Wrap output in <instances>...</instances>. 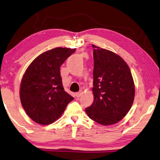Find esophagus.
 <instances>
[{
  "instance_id": "34e87169",
  "label": "esophagus",
  "mask_w": 160,
  "mask_h": 160,
  "mask_svg": "<svg viewBox=\"0 0 160 160\" xmlns=\"http://www.w3.org/2000/svg\"><path fill=\"white\" fill-rule=\"evenodd\" d=\"M82 91H79V92L76 93V96H77V98H79L80 96H82Z\"/></svg>"
}]
</instances>
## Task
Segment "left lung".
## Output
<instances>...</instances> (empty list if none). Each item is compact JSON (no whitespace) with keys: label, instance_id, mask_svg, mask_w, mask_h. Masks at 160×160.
I'll return each instance as SVG.
<instances>
[{"label":"left lung","instance_id":"obj_1","mask_svg":"<svg viewBox=\"0 0 160 160\" xmlns=\"http://www.w3.org/2000/svg\"><path fill=\"white\" fill-rule=\"evenodd\" d=\"M94 101L85 109L91 120L103 125L116 124L125 116L135 97L130 68L118 54L92 45Z\"/></svg>","mask_w":160,"mask_h":160}]
</instances>
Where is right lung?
<instances>
[{
    "label": "right lung",
    "instance_id": "right-lung-1",
    "mask_svg": "<svg viewBox=\"0 0 160 160\" xmlns=\"http://www.w3.org/2000/svg\"><path fill=\"white\" fill-rule=\"evenodd\" d=\"M76 49L57 48L31 63L20 85L21 103L28 116L41 125L55 121L74 98L64 91L60 67Z\"/></svg>",
    "mask_w": 160,
    "mask_h": 160
}]
</instances>
